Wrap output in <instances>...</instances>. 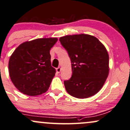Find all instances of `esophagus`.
Instances as JSON below:
<instances>
[{
  "label": "esophagus",
  "instance_id": "esophagus-1",
  "mask_svg": "<svg viewBox=\"0 0 130 130\" xmlns=\"http://www.w3.org/2000/svg\"><path fill=\"white\" fill-rule=\"evenodd\" d=\"M61 71V68L60 67H58V68H56V72H57V73H60Z\"/></svg>",
  "mask_w": 130,
  "mask_h": 130
}]
</instances>
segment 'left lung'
Wrapping results in <instances>:
<instances>
[{"instance_id":"obj_1","label":"left lung","mask_w":130,"mask_h":130,"mask_svg":"<svg viewBox=\"0 0 130 130\" xmlns=\"http://www.w3.org/2000/svg\"><path fill=\"white\" fill-rule=\"evenodd\" d=\"M71 61L72 76L64 81L71 96L79 99L93 96L101 90L109 74V56L96 37L68 35L59 39Z\"/></svg>"}]
</instances>
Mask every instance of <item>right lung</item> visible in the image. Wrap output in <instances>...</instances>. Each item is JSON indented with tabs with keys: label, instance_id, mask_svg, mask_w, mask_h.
Wrapping results in <instances>:
<instances>
[{
	"label": "right lung",
	"instance_id": "add662e5",
	"mask_svg": "<svg viewBox=\"0 0 130 130\" xmlns=\"http://www.w3.org/2000/svg\"><path fill=\"white\" fill-rule=\"evenodd\" d=\"M56 37L37 39L20 44L10 56L9 74L14 85L24 94L35 96L45 93L56 73L50 51Z\"/></svg>",
	"mask_w": 130,
	"mask_h": 130
}]
</instances>
